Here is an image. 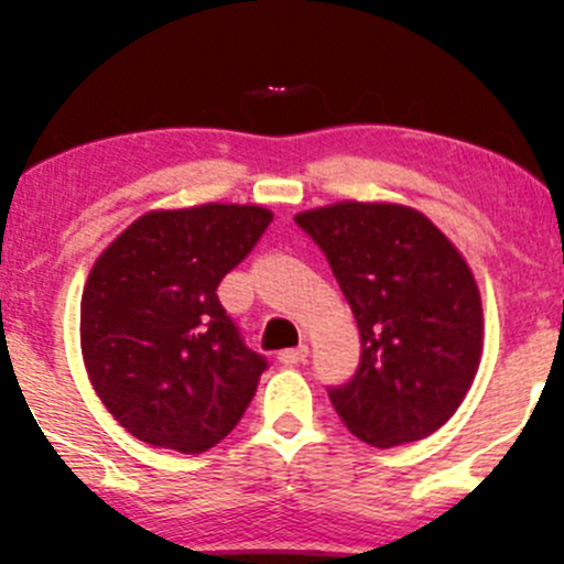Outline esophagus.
<instances>
[{"mask_svg":"<svg viewBox=\"0 0 564 564\" xmlns=\"http://www.w3.org/2000/svg\"><path fill=\"white\" fill-rule=\"evenodd\" d=\"M307 352H311V348H307V345H296V348H289V350L278 352V358H281V364H286V367H294V364L305 361Z\"/></svg>","mask_w":564,"mask_h":564,"instance_id":"obj_1","label":"esophagus"}]
</instances>
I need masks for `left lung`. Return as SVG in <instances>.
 Segmentation results:
<instances>
[{
	"instance_id": "obj_1",
	"label": "left lung",
	"mask_w": 564,
	"mask_h": 564,
	"mask_svg": "<svg viewBox=\"0 0 564 564\" xmlns=\"http://www.w3.org/2000/svg\"><path fill=\"white\" fill-rule=\"evenodd\" d=\"M356 315L361 364L329 399L372 447L417 442L453 417L481 358V300L466 259L431 219L395 203L296 214Z\"/></svg>"
}]
</instances>
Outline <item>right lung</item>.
<instances>
[{
  "label": "right lung",
  "mask_w": 564,
  "mask_h": 564,
  "mask_svg": "<svg viewBox=\"0 0 564 564\" xmlns=\"http://www.w3.org/2000/svg\"><path fill=\"white\" fill-rule=\"evenodd\" d=\"M270 221L268 208L235 203L150 212L93 264L79 307L85 369L139 442L197 455L243 417L268 361L216 289Z\"/></svg>",
  "instance_id": "add662e5"
}]
</instances>
